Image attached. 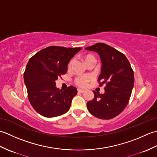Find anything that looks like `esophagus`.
Segmentation results:
<instances>
[{
    "label": "esophagus",
    "mask_w": 157,
    "mask_h": 157,
    "mask_svg": "<svg viewBox=\"0 0 157 157\" xmlns=\"http://www.w3.org/2000/svg\"><path fill=\"white\" fill-rule=\"evenodd\" d=\"M78 92H79V93H84V90H81V89H78Z\"/></svg>",
    "instance_id": "obj_1"
}]
</instances>
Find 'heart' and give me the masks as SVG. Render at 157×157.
<instances>
[{"label":"heart","mask_w":157,"mask_h":157,"mask_svg":"<svg viewBox=\"0 0 157 157\" xmlns=\"http://www.w3.org/2000/svg\"><path fill=\"white\" fill-rule=\"evenodd\" d=\"M91 57H92V56H90V55L86 56L85 57V61H86V60H88V59L91 58ZM73 62H74V59H71L69 64V67H71L72 66ZM92 79H93V77L91 75H88V74L83 75H80V76L78 77V78L75 79V84L79 86V87L86 88V87H87L88 82L90 81H91Z\"/></svg>","instance_id":"1"}]
</instances>
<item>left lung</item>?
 I'll list each match as a JSON object with an SVG mask.
<instances>
[{
    "mask_svg": "<svg viewBox=\"0 0 157 157\" xmlns=\"http://www.w3.org/2000/svg\"><path fill=\"white\" fill-rule=\"evenodd\" d=\"M85 49L99 55L102 67L98 82L101 86L105 84L104 94L93 91L94 97L87 102V108L97 118H114L129 101L134 84V71L125 55L109 45L97 43Z\"/></svg>",
    "mask_w": 157,
    "mask_h": 157,
    "instance_id": "obj_1",
    "label": "left lung"
}]
</instances>
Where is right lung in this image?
<instances>
[{
    "label": "right lung",
    "mask_w": 157,
    "mask_h": 157,
    "mask_svg": "<svg viewBox=\"0 0 157 157\" xmlns=\"http://www.w3.org/2000/svg\"><path fill=\"white\" fill-rule=\"evenodd\" d=\"M81 49L51 46L29 60L23 78L29 102L39 114L55 117L69 111L78 90L72 86L59 90L55 82L67 73L69 61Z\"/></svg>",
    "instance_id": "1"
}]
</instances>
